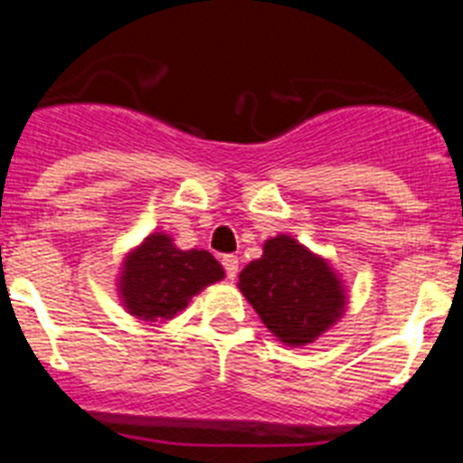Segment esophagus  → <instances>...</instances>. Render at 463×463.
<instances>
[{
  "instance_id": "esophagus-1",
  "label": "esophagus",
  "mask_w": 463,
  "mask_h": 463,
  "mask_svg": "<svg viewBox=\"0 0 463 463\" xmlns=\"http://www.w3.org/2000/svg\"><path fill=\"white\" fill-rule=\"evenodd\" d=\"M222 267H224V273H227L229 280H234V278L239 276V257L224 255L222 257Z\"/></svg>"
}]
</instances>
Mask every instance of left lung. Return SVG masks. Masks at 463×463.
Returning a JSON list of instances; mask_svg holds the SVG:
<instances>
[{
    "instance_id": "obj_1",
    "label": "left lung",
    "mask_w": 463,
    "mask_h": 463,
    "mask_svg": "<svg viewBox=\"0 0 463 463\" xmlns=\"http://www.w3.org/2000/svg\"><path fill=\"white\" fill-rule=\"evenodd\" d=\"M239 288L278 341L306 345L325 334L345 308V289L326 260L280 234L241 271Z\"/></svg>"
}]
</instances>
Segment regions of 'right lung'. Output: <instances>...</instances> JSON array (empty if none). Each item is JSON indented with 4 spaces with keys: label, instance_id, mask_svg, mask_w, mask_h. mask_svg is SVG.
Listing matches in <instances>:
<instances>
[{
    "label": "right lung",
    "instance_id": "obj_1",
    "mask_svg": "<svg viewBox=\"0 0 463 463\" xmlns=\"http://www.w3.org/2000/svg\"><path fill=\"white\" fill-rule=\"evenodd\" d=\"M224 278L220 261L206 250H178L169 234H150L127 255L120 298L138 320L166 322L187 308L194 294Z\"/></svg>",
    "mask_w": 463,
    "mask_h": 463
}]
</instances>
